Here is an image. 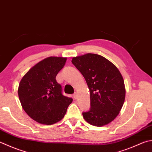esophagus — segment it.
I'll use <instances>...</instances> for the list:
<instances>
[{
  "mask_svg": "<svg viewBox=\"0 0 152 152\" xmlns=\"http://www.w3.org/2000/svg\"><path fill=\"white\" fill-rule=\"evenodd\" d=\"M73 96H74V98H75V99H76V98H77V96H78V94H77L76 92H75V93H74V94L73 95Z\"/></svg>",
  "mask_w": 152,
  "mask_h": 152,
  "instance_id": "34e87169",
  "label": "esophagus"
}]
</instances>
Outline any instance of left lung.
Returning a JSON list of instances; mask_svg holds the SVG:
<instances>
[{"instance_id":"1","label":"left lung","mask_w":152,"mask_h":152,"mask_svg":"<svg viewBox=\"0 0 152 152\" xmlns=\"http://www.w3.org/2000/svg\"><path fill=\"white\" fill-rule=\"evenodd\" d=\"M72 64L84 77L90 92V110L83 113L89 124L103 126L119 114L125 99L124 80L117 66L99 55L73 57Z\"/></svg>"}]
</instances>
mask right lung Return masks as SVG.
Here are the masks:
<instances>
[{
	"label": "right lung",
	"mask_w": 152,
	"mask_h": 152,
	"mask_svg": "<svg viewBox=\"0 0 152 152\" xmlns=\"http://www.w3.org/2000/svg\"><path fill=\"white\" fill-rule=\"evenodd\" d=\"M66 57L49 56L28 70L20 80L18 94L22 108L29 117L43 124H53L64 118L72 98L62 94L56 76Z\"/></svg>",
	"instance_id": "add662e5"
}]
</instances>
